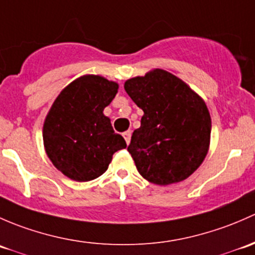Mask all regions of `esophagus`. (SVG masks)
<instances>
[{
    "mask_svg": "<svg viewBox=\"0 0 255 255\" xmlns=\"http://www.w3.org/2000/svg\"><path fill=\"white\" fill-rule=\"evenodd\" d=\"M123 136H124L125 141H127V143L128 145V143H130V140H131V131H125V132L123 133Z\"/></svg>",
    "mask_w": 255,
    "mask_h": 255,
    "instance_id": "esophagus-1",
    "label": "esophagus"
}]
</instances>
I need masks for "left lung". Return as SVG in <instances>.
Segmentation results:
<instances>
[{
    "instance_id": "obj_1",
    "label": "left lung",
    "mask_w": 255,
    "mask_h": 255,
    "mask_svg": "<svg viewBox=\"0 0 255 255\" xmlns=\"http://www.w3.org/2000/svg\"><path fill=\"white\" fill-rule=\"evenodd\" d=\"M125 91L143 110L128 147L138 173L157 185L190 177L210 147L211 117L204 99L162 69L128 80Z\"/></svg>"
}]
</instances>
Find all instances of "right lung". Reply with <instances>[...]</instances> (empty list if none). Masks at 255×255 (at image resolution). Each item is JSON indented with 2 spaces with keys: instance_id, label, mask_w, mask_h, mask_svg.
<instances>
[{
  "instance_id": "add662e5",
  "label": "right lung",
  "mask_w": 255,
  "mask_h": 255,
  "mask_svg": "<svg viewBox=\"0 0 255 255\" xmlns=\"http://www.w3.org/2000/svg\"><path fill=\"white\" fill-rule=\"evenodd\" d=\"M119 85L99 75H85L66 86L52 103L43 127L45 152L55 167L76 182L101 177L113 154L127 147L103 110Z\"/></svg>"
}]
</instances>
